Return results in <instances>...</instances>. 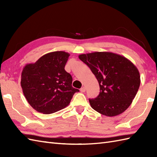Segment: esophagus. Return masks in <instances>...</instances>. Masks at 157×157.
I'll list each match as a JSON object with an SVG mask.
<instances>
[{
    "mask_svg": "<svg viewBox=\"0 0 157 157\" xmlns=\"http://www.w3.org/2000/svg\"><path fill=\"white\" fill-rule=\"evenodd\" d=\"M80 91H81L82 92H86V88H85V87H82V88H81V89H80Z\"/></svg>",
    "mask_w": 157,
    "mask_h": 157,
    "instance_id": "obj_1",
    "label": "esophagus"
}]
</instances>
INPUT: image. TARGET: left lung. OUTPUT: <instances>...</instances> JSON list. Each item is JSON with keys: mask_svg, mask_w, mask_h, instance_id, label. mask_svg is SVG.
I'll list each match as a JSON object with an SVG mask.
<instances>
[{"mask_svg": "<svg viewBox=\"0 0 157 157\" xmlns=\"http://www.w3.org/2000/svg\"><path fill=\"white\" fill-rule=\"evenodd\" d=\"M97 79L100 93L89 99L92 108L103 115L121 114L132 104L140 84L137 67L127 58L109 52L79 55Z\"/></svg>", "mask_w": 157, "mask_h": 157, "instance_id": "8db88e82", "label": "left lung"}]
</instances>
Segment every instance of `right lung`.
I'll use <instances>...</instances> for the list:
<instances>
[{"label": "right lung", "mask_w": 157, "mask_h": 157, "mask_svg": "<svg viewBox=\"0 0 157 157\" xmlns=\"http://www.w3.org/2000/svg\"><path fill=\"white\" fill-rule=\"evenodd\" d=\"M70 55L64 51L49 52L23 69L21 86L33 109L51 114L68 106L79 90L72 87V77L65 70Z\"/></svg>", "instance_id": "add662e5"}]
</instances>
